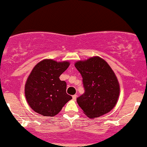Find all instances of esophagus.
I'll list each match as a JSON object with an SVG mask.
<instances>
[{"instance_id":"obj_1","label":"esophagus","mask_w":147,"mask_h":147,"mask_svg":"<svg viewBox=\"0 0 147 147\" xmlns=\"http://www.w3.org/2000/svg\"><path fill=\"white\" fill-rule=\"evenodd\" d=\"M72 98H73L74 101H76V98H77V96L76 95H74L73 96H72Z\"/></svg>"}]
</instances>
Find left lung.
Returning <instances> with one entry per match:
<instances>
[{"mask_svg":"<svg viewBox=\"0 0 147 147\" xmlns=\"http://www.w3.org/2000/svg\"><path fill=\"white\" fill-rule=\"evenodd\" d=\"M75 67L81 74L85 93L77 98L88 118H98L113 109L118 101L120 86L111 66L99 56L78 61Z\"/></svg>","mask_w":147,"mask_h":147,"instance_id":"obj_1","label":"left lung"}]
</instances>
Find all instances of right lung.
<instances>
[{"label":"right lung","mask_w":147,"mask_h":147,"mask_svg":"<svg viewBox=\"0 0 147 147\" xmlns=\"http://www.w3.org/2000/svg\"><path fill=\"white\" fill-rule=\"evenodd\" d=\"M70 65L67 61L44 59L32 69L25 84V96L30 108L44 117H55L72 98L66 83L59 76Z\"/></svg>","instance_id":"obj_1"}]
</instances>
